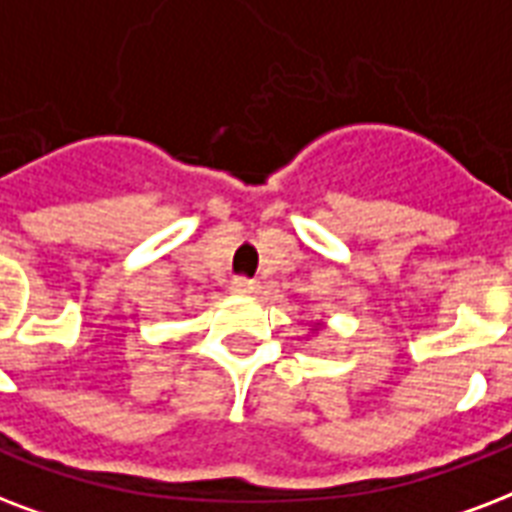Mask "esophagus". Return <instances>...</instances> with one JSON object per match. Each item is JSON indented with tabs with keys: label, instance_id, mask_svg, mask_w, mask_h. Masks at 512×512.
Here are the masks:
<instances>
[{
	"label": "esophagus",
	"instance_id": "34e87169",
	"mask_svg": "<svg viewBox=\"0 0 512 512\" xmlns=\"http://www.w3.org/2000/svg\"><path fill=\"white\" fill-rule=\"evenodd\" d=\"M228 290L233 292V295H255L257 282H249V279H233Z\"/></svg>",
	"mask_w": 512,
	"mask_h": 512
}]
</instances>
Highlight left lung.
Masks as SVG:
<instances>
[{
  "mask_svg": "<svg viewBox=\"0 0 512 512\" xmlns=\"http://www.w3.org/2000/svg\"><path fill=\"white\" fill-rule=\"evenodd\" d=\"M319 327H322V322H317V325H314V327H311V330H319Z\"/></svg>",
  "mask_w": 512,
  "mask_h": 512,
  "instance_id": "obj_1",
  "label": "left lung"
}]
</instances>
